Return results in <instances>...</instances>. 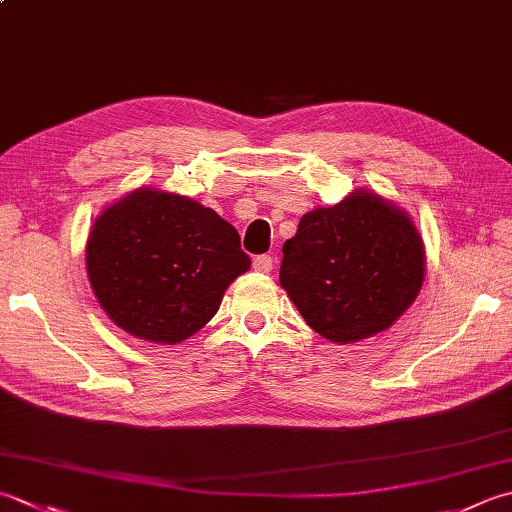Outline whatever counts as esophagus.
<instances>
[{
  "label": "esophagus",
  "instance_id": "34e87169",
  "mask_svg": "<svg viewBox=\"0 0 512 512\" xmlns=\"http://www.w3.org/2000/svg\"><path fill=\"white\" fill-rule=\"evenodd\" d=\"M253 268L257 273H270L273 270V257L270 255H259L253 259Z\"/></svg>",
  "mask_w": 512,
  "mask_h": 512
}]
</instances>
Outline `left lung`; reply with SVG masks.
<instances>
[{"instance_id": "8db88e82", "label": "left lung", "mask_w": 512, "mask_h": 512, "mask_svg": "<svg viewBox=\"0 0 512 512\" xmlns=\"http://www.w3.org/2000/svg\"><path fill=\"white\" fill-rule=\"evenodd\" d=\"M282 253L279 284L306 324L335 344L362 342L393 326L426 273L413 219L373 190L310 210Z\"/></svg>"}]
</instances>
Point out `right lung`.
<instances>
[{
  "label": "right lung",
  "mask_w": 512,
  "mask_h": 512,
  "mask_svg": "<svg viewBox=\"0 0 512 512\" xmlns=\"http://www.w3.org/2000/svg\"><path fill=\"white\" fill-rule=\"evenodd\" d=\"M250 268L239 233L213 208L137 188L95 219L86 244L99 306L128 335L179 344L204 328Z\"/></svg>",
  "instance_id": "add662e5"
}]
</instances>
